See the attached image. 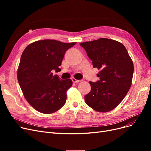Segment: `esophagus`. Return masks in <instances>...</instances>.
Listing matches in <instances>:
<instances>
[{"label":"esophagus","mask_w":151,"mask_h":151,"mask_svg":"<svg viewBox=\"0 0 151 151\" xmlns=\"http://www.w3.org/2000/svg\"><path fill=\"white\" fill-rule=\"evenodd\" d=\"M72 81L73 83H79V82H81L80 80H77L76 79L74 78V77H73V78H72Z\"/></svg>","instance_id":"obj_1"}]
</instances>
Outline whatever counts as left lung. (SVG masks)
<instances>
[{"label": "left lung", "instance_id": "8db88e82", "mask_svg": "<svg viewBox=\"0 0 151 151\" xmlns=\"http://www.w3.org/2000/svg\"><path fill=\"white\" fill-rule=\"evenodd\" d=\"M94 68L100 70L99 80L90 81V92L84 98L89 106L99 112L115 108L124 99L132 84L134 64L124 45L115 40L99 38L81 43Z\"/></svg>", "mask_w": 151, "mask_h": 151}]
</instances>
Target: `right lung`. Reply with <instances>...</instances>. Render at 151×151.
Wrapping results in <instances>:
<instances>
[{"instance_id": "obj_1", "label": "right lung", "mask_w": 151, "mask_h": 151, "mask_svg": "<svg viewBox=\"0 0 151 151\" xmlns=\"http://www.w3.org/2000/svg\"><path fill=\"white\" fill-rule=\"evenodd\" d=\"M76 44L43 40L29 45L22 53L17 80L28 102L45 114L58 111L65 104L71 79H60L52 70H60L67 50Z\"/></svg>"}]
</instances>
